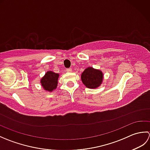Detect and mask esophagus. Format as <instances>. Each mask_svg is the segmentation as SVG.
Returning <instances> with one entry per match:
<instances>
[{
	"label": "esophagus",
	"instance_id": "1",
	"mask_svg": "<svg viewBox=\"0 0 150 150\" xmlns=\"http://www.w3.org/2000/svg\"><path fill=\"white\" fill-rule=\"evenodd\" d=\"M66 70L67 72H71L72 71L71 68H67Z\"/></svg>",
	"mask_w": 150,
	"mask_h": 150
}]
</instances>
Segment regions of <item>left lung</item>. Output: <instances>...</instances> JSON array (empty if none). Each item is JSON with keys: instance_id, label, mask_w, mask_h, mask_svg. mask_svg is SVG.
<instances>
[{"instance_id": "1", "label": "left lung", "mask_w": 150, "mask_h": 150, "mask_svg": "<svg viewBox=\"0 0 150 150\" xmlns=\"http://www.w3.org/2000/svg\"><path fill=\"white\" fill-rule=\"evenodd\" d=\"M103 74L100 70L93 68L86 69L81 75V79L83 84L89 88H96L102 83Z\"/></svg>"}]
</instances>
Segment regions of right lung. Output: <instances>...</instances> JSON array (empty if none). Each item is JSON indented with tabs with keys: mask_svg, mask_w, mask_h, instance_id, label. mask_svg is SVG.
Masks as SVG:
<instances>
[{
	"mask_svg": "<svg viewBox=\"0 0 150 150\" xmlns=\"http://www.w3.org/2000/svg\"><path fill=\"white\" fill-rule=\"evenodd\" d=\"M59 74L51 71H47L44 77L41 79V84L44 90L52 91L57 88L58 83Z\"/></svg>",
	"mask_w": 150,
	"mask_h": 150,
	"instance_id": "obj_1",
	"label": "right lung"
}]
</instances>
